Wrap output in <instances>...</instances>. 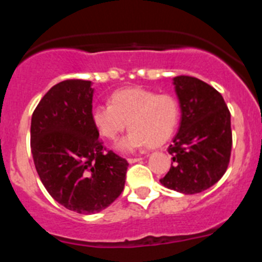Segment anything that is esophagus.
<instances>
[{
	"label": "esophagus",
	"instance_id": "esophagus-1",
	"mask_svg": "<svg viewBox=\"0 0 262 262\" xmlns=\"http://www.w3.org/2000/svg\"><path fill=\"white\" fill-rule=\"evenodd\" d=\"M142 160V157H129V159H127V161H128L129 164H134V163H139Z\"/></svg>",
	"mask_w": 262,
	"mask_h": 262
}]
</instances>
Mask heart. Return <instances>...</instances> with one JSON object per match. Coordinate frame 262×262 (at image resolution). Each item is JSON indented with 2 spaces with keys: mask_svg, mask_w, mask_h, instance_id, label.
Wrapping results in <instances>:
<instances>
[{
  "mask_svg": "<svg viewBox=\"0 0 262 262\" xmlns=\"http://www.w3.org/2000/svg\"><path fill=\"white\" fill-rule=\"evenodd\" d=\"M178 119L180 106L174 97L143 88L118 90L111 96L110 105L94 106L92 110L93 126L105 139L115 140L128 127V134L115 144L123 154L166 143Z\"/></svg>",
  "mask_w": 262,
  "mask_h": 262,
  "instance_id": "obj_1",
  "label": "heart"
}]
</instances>
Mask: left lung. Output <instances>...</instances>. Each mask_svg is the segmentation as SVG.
<instances>
[{"mask_svg": "<svg viewBox=\"0 0 262 262\" xmlns=\"http://www.w3.org/2000/svg\"><path fill=\"white\" fill-rule=\"evenodd\" d=\"M181 123L168 152L173 163L161 185L182 194H196L226 173L232 148L231 114L222 94L190 76L173 78Z\"/></svg>", "mask_w": 262, "mask_h": 262, "instance_id": "left-lung-1", "label": "left lung"}]
</instances>
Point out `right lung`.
Returning <instances> with one entry per match:
<instances>
[{"label": "right lung", "mask_w": 262, "mask_h": 262, "mask_svg": "<svg viewBox=\"0 0 262 262\" xmlns=\"http://www.w3.org/2000/svg\"><path fill=\"white\" fill-rule=\"evenodd\" d=\"M92 81L66 80L51 88L31 118V154L46 190L66 209L93 214L124 189L128 163L103 152L92 122Z\"/></svg>", "instance_id": "obj_1"}]
</instances>
